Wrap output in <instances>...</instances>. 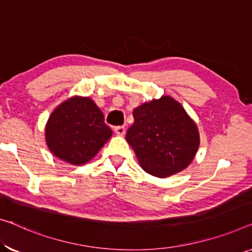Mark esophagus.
Listing matches in <instances>:
<instances>
[{"label":"esophagus","mask_w":252,"mask_h":252,"mask_svg":"<svg viewBox=\"0 0 252 252\" xmlns=\"http://www.w3.org/2000/svg\"><path fill=\"white\" fill-rule=\"evenodd\" d=\"M114 130H115L116 134L121 135V136H123V135H125V133H126L125 126H117V127H115Z\"/></svg>","instance_id":"obj_1"}]
</instances>
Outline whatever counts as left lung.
<instances>
[{
  "mask_svg": "<svg viewBox=\"0 0 252 252\" xmlns=\"http://www.w3.org/2000/svg\"><path fill=\"white\" fill-rule=\"evenodd\" d=\"M133 116L126 141L145 172L168 178L191 163L199 148V131L183 104L162 95L135 108Z\"/></svg>",
  "mask_w": 252,
  "mask_h": 252,
  "instance_id": "8db88e82",
  "label": "left lung"
}]
</instances>
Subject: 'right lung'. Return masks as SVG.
Instances as JSON below:
<instances>
[{
  "mask_svg": "<svg viewBox=\"0 0 252 252\" xmlns=\"http://www.w3.org/2000/svg\"><path fill=\"white\" fill-rule=\"evenodd\" d=\"M111 135L102 111L89 96L73 95L60 103L45 126L50 152L73 165L92 160Z\"/></svg>",
  "mask_w": 252,
  "mask_h": 252,
  "instance_id": "right-lung-1",
  "label": "right lung"
}]
</instances>
